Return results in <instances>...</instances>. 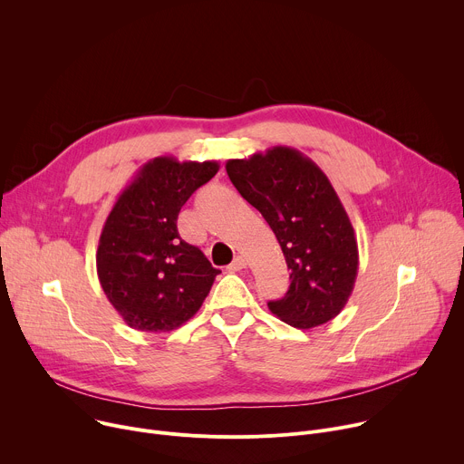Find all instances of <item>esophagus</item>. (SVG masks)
I'll list each match as a JSON object with an SVG mask.
<instances>
[{"instance_id":"34e87169","label":"esophagus","mask_w":464,"mask_h":464,"mask_svg":"<svg viewBox=\"0 0 464 464\" xmlns=\"http://www.w3.org/2000/svg\"><path fill=\"white\" fill-rule=\"evenodd\" d=\"M242 268H246V258H244L242 255H237V256L233 258V262L229 264V270H231V272H240Z\"/></svg>"}]
</instances>
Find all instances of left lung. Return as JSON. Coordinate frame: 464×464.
Here are the masks:
<instances>
[{"label":"left lung","mask_w":464,"mask_h":464,"mask_svg":"<svg viewBox=\"0 0 464 464\" xmlns=\"http://www.w3.org/2000/svg\"><path fill=\"white\" fill-rule=\"evenodd\" d=\"M226 170L272 227L290 270V288L268 308L295 328L334 319L347 304L358 276V242L351 218L326 174L290 147H272Z\"/></svg>","instance_id":"8db88e82"}]
</instances>
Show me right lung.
<instances>
[{"label":"right lung","instance_id":"add662e5","mask_svg":"<svg viewBox=\"0 0 464 464\" xmlns=\"http://www.w3.org/2000/svg\"><path fill=\"white\" fill-rule=\"evenodd\" d=\"M218 169L217 161L160 156L119 194L101 231L97 276L128 326L170 333L206 301L220 270L181 240L176 222L190 194Z\"/></svg>","mask_w":464,"mask_h":464}]
</instances>
